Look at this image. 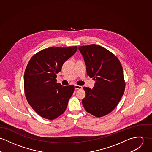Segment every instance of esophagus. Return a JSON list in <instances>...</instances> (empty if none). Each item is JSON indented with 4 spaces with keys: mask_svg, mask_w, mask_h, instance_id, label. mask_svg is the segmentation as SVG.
Masks as SVG:
<instances>
[{
    "mask_svg": "<svg viewBox=\"0 0 152 152\" xmlns=\"http://www.w3.org/2000/svg\"><path fill=\"white\" fill-rule=\"evenodd\" d=\"M83 87H82V86H79V85H75V88L76 89V90H80V89H82Z\"/></svg>",
    "mask_w": 152,
    "mask_h": 152,
    "instance_id": "obj_1",
    "label": "esophagus"
}]
</instances>
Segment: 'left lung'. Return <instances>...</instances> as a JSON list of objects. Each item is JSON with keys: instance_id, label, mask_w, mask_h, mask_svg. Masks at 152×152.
Returning a JSON list of instances; mask_svg holds the SVG:
<instances>
[{"instance_id": "left-lung-1", "label": "left lung", "mask_w": 152, "mask_h": 152, "mask_svg": "<svg viewBox=\"0 0 152 152\" xmlns=\"http://www.w3.org/2000/svg\"><path fill=\"white\" fill-rule=\"evenodd\" d=\"M84 58L87 74L96 80L93 88L84 87L85 110L96 117L105 116L117 106L125 88L123 69L118 58L100 45L79 47Z\"/></svg>"}]
</instances>
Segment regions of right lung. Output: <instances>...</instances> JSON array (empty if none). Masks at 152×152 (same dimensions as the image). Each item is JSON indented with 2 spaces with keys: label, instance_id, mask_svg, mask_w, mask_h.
I'll return each mask as SVG.
<instances>
[{
  "label": "right lung",
  "instance_id": "right-lung-1",
  "mask_svg": "<svg viewBox=\"0 0 152 152\" xmlns=\"http://www.w3.org/2000/svg\"><path fill=\"white\" fill-rule=\"evenodd\" d=\"M77 50L76 46L50 47L36 53L29 61L24 75L25 96L42 118L52 120L65 111L75 86L57 83L56 75Z\"/></svg>",
  "mask_w": 152,
  "mask_h": 152
}]
</instances>
